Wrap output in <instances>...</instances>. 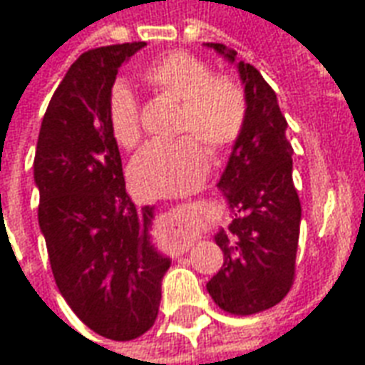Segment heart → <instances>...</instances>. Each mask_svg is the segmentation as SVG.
Masks as SVG:
<instances>
[{
    "mask_svg": "<svg viewBox=\"0 0 365 365\" xmlns=\"http://www.w3.org/2000/svg\"><path fill=\"white\" fill-rule=\"evenodd\" d=\"M140 78L152 90L182 103L178 130L191 135L144 144L128 168L130 182L146 197L183 195L197 190L209 166L205 148L198 141L205 143L213 154L237 144L248 117L245 88L229 76L213 74L209 64L190 52H172L154 60ZM107 123L120 146L130 148L138 143V101L127 83L117 82L109 90Z\"/></svg>",
    "mask_w": 365,
    "mask_h": 365,
    "instance_id": "obj_1",
    "label": "heart"
}]
</instances>
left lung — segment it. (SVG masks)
Returning <instances> with one entry per match:
<instances>
[{"label": "left lung", "instance_id": "left-lung-1", "mask_svg": "<svg viewBox=\"0 0 365 365\" xmlns=\"http://www.w3.org/2000/svg\"><path fill=\"white\" fill-rule=\"evenodd\" d=\"M209 48L237 62L248 117L219 180L235 219L215 235L225 254L207 291L222 311L238 317L277 305L295 279L301 201L293 185V148L275 91L262 74L221 43Z\"/></svg>", "mask_w": 365, "mask_h": 365}]
</instances>
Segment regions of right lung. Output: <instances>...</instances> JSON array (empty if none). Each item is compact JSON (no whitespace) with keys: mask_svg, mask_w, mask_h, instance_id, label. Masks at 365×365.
<instances>
[{"mask_svg":"<svg viewBox=\"0 0 365 365\" xmlns=\"http://www.w3.org/2000/svg\"><path fill=\"white\" fill-rule=\"evenodd\" d=\"M143 46L111 44L76 60L44 113L33 166L54 282L86 327L119 342L152 329L170 268L148 235L154 209L128 197L107 123L120 64Z\"/></svg>","mask_w":365,"mask_h":365,"instance_id":"obj_1","label":"right lung"}]
</instances>
